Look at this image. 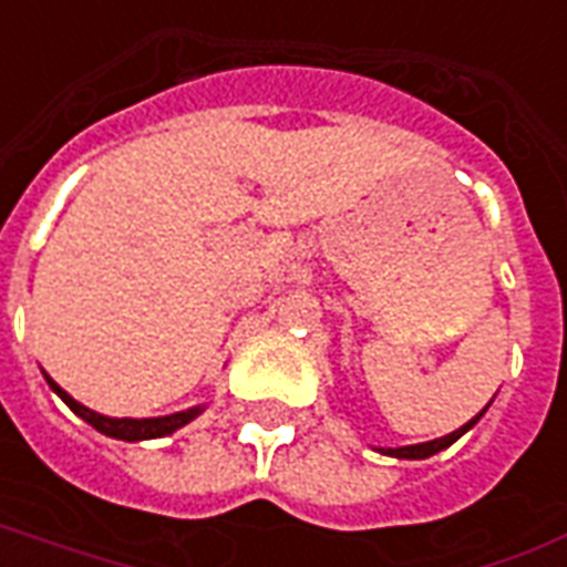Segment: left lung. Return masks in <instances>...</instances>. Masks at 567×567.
Instances as JSON below:
<instances>
[{"mask_svg":"<svg viewBox=\"0 0 567 567\" xmlns=\"http://www.w3.org/2000/svg\"><path fill=\"white\" fill-rule=\"evenodd\" d=\"M482 414H485V411H480V414L473 416L471 423H464L458 432L446 434V437H437V441L416 443V446H399V450H381V452H384V455H393V458H429V455H434V452H441V450H446V446H452V443L458 441V437H462L467 429H473V425H476V420H480Z\"/></svg>","mask_w":567,"mask_h":567,"instance_id":"left-lung-1","label":"left lung"}]
</instances>
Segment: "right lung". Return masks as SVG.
<instances>
[{
  "label": "right lung",
  "mask_w": 567,
  "mask_h": 567,
  "mask_svg": "<svg viewBox=\"0 0 567 567\" xmlns=\"http://www.w3.org/2000/svg\"><path fill=\"white\" fill-rule=\"evenodd\" d=\"M47 381H50V388L64 399V405H68L73 414L94 425L96 432L109 434V437H117V441H151V437H165V434L177 432L179 425H186L188 420H195V416L200 414V408H188V411H179V414L171 416H156V420H126V416L124 420H115V416H103L96 414V411H91V408L79 405L76 399L70 396V393H64L50 375H47Z\"/></svg>",
  "instance_id": "obj_1"
}]
</instances>
